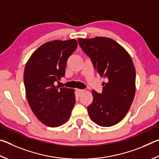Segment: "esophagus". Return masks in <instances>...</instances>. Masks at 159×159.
Instances as JSON below:
<instances>
[{"label":"esophagus","instance_id":"1","mask_svg":"<svg viewBox=\"0 0 159 159\" xmlns=\"http://www.w3.org/2000/svg\"><path fill=\"white\" fill-rule=\"evenodd\" d=\"M76 90L78 92V93H79V94H80L82 93V92H84V89H77Z\"/></svg>","mask_w":159,"mask_h":159}]
</instances>
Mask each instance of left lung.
Segmentation results:
<instances>
[{
    "label": "left lung",
    "mask_w": 159,
    "mask_h": 159,
    "mask_svg": "<svg viewBox=\"0 0 159 159\" xmlns=\"http://www.w3.org/2000/svg\"><path fill=\"white\" fill-rule=\"evenodd\" d=\"M78 40L97 71L107 79V83H103L102 94L92 91L89 116L101 126H113L125 117L135 97V70L131 57L122 46L108 37Z\"/></svg>",
    "instance_id": "1"
}]
</instances>
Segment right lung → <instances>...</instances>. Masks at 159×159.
I'll use <instances>...</instances> for the list:
<instances>
[{
    "label": "right lung",
    "mask_w": 159,
    "mask_h": 159,
    "mask_svg": "<svg viewBox=\"0 0 159 159\" xmlns=\"http://www.w3.org/2000/svg\"><path fill=\"white\" fill-rule=\"evenodd\" d=\"M77 46L74 39L46 42L25 65L24 80L28 104L37 119L50 127L67 122L76 103L74 89L54 84L65 76L67 60Z\"/></svg>",
    "instance_id": "1"
}]
</instances>
